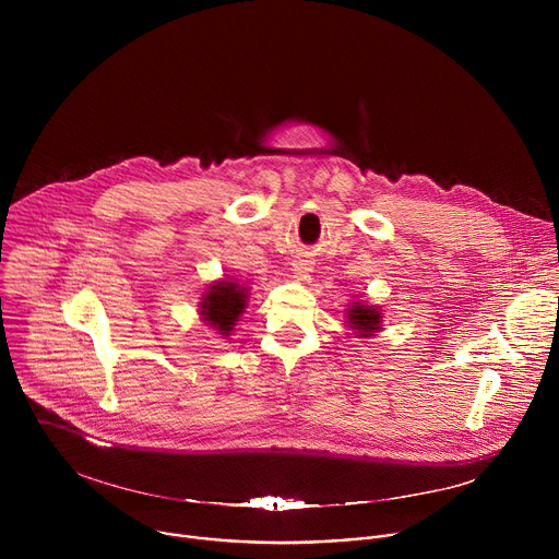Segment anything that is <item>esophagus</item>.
<instances>
[{
    "label": "esophagus",
    "instance_id": "1",
    "mask_svg": "<svg viewBox=\"0 0 559 559\" xmlns=\"http://www.w3.org/2000/svg\"><path fill=\"white\" fill-rule=\"evenodd\" d=\"M292 265H294L296 276H307L311 272V261H307V259H296Z\"/></svg>",
    "mask_w": 559,
    "mask_h": 559
}]
</instances>
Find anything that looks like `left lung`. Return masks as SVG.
<instances>
[{"mask_svg": "<svg viewBox=\"0 0 559 559\" xmlns=\"http://www.w3.org/2000/svg\"><path fill=\"white\" fill-rule=\"evenodd\" d=\"M349 323L354 330H358V336H371L373 332L380 330V313L373 307L367 305H354L347 313Z\"/></svg>", "mask_w": 559, "mask_h": 559, "instance_id": "left-lung-1", "label": "left lung"}]
</instances>
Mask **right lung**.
Instances as JSON below:
<instances>
[{
    "instance_id": "obj_1",
    "label": "right lung",
    "mask_w": 559,
    "mask_h": 559,
    "mask_svg": "<svg viewBox=\"0 0 559 559\" xmlns=\"http://www.w3.org/2000/svg\"><path fill=\"white\" fill-rule=\"evenodd\" d=\"M246 287H238L236 283H227V281H218L210 287V292L205 294L203 302H201V313L205 321L218 330L223 336L231 332L234 321L238 316L243 313L246 309Z\"/></svg>"
}]
</instances>
